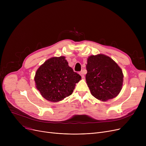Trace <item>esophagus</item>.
I'll list each match as a JSON object with an SVG mask.
<instances>
[{
	"label": "esophagus",
	"mask_w": 146,
	"mask_h": 146,
	"mask_svg": "<svg viewBox=\"0 0 146 146\" xmlns=\"http://www.w3.org/2000/svg\"><path fill=\"white\" fill-rule=\"evenodd\" d=\"M79 74H80V75L81 76L82 78V79H84V78H85V76H84L83 72H80V73H79Z\"/></svg>",
	"instance_id": "34e87169"
}]
</instances>
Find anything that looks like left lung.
<instances>
[{"mask_svg":"<svg viewBox=\"0 0 146 146\" xmlns=\"http://www.w3.org/2000/svg\"><path fill=\"white\" fill-rule=\"evenodd\" d=\"M86 67V81L93 96L105 102L118 95L123 85L124 74L115 61L99 54L88 58Z\"/></svg>","mask_w":146,"mask_h":146,"instance_id":"left-lung-1","label":"left lung"}]
</instances>
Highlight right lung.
Wrapping results in <instances>:
<instances>
[{"instance_id": "right-lung-1", "label": "right lung", "mask_w": 146, "mask_h": 146, "mask_svg": "<svg viewBox=\"0 0 146 146\" xmlns=\"http://www.w3.org/2000/svg\"><path fill=\"white\" fill-rule=\"evenodd\" d=\"M81 76L68 66L64 56L53 57L37 69L34 77L35 87L41 96L50 102L63 100L72 94Z\"/></svg>"}]
</instances>
